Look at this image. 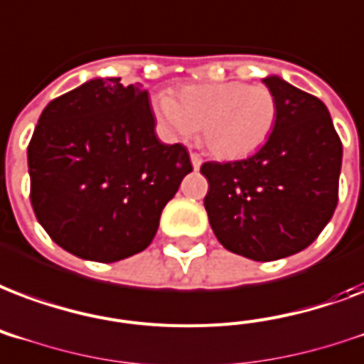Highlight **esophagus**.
I'll return each instance as SVG.
<instances>
[{"mask_svg": "<svg viewBox=\"0 0 364 364\" xmlns=\"http://www.w3.org/2000/svg\"><path fill=\"white\" fill-rule=\"evenodd\" d=\"M190 159H192V165L196 171H198L199 166L203 165V159H201V155H199V153H190Z\"/></svg>", "mask_w": 364, "mask_h": 364, "instance_id": "34e87169", "label": "esophagus"}]
</instances>
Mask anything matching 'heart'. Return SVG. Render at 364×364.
I'll list each match as a JSON object with an SVG mask.
<instances>
[{"instance_id":"obj_1","label":"heart","mask_w":364,"mask_h":364,"mask_svg":"<svg viewBox=\"0 0 364 364\" xmlns=\"http://www.w3.org/2000/svg\"><path fill=\"white\" fill-rule=\"evenodd\" d=\"M155 113L178 140H190L203 128L207 149L218 159H242L259 151L274 130L278 103L267 86L244 82L192 84L174 97L159 95Z\"/></svg>"}]
</instances>
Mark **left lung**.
<instances>
[{"instance_id":"left-lung-1","label":"left lung","mask_w":364,"mask_h":364,"mask_svg":"<svg viewBox=\"0 0 364 364\" xmlns=\"http://www.w3.org/2000/svg\"><path fill=\"white\" fill-rule=\"evenodd\" d=\"M278 103L274 130L255 155L203 163V203L220 244L253 261H276L315 242L334 215L341 141L326 105L280 76L263 78Z\"/></svg>"}]
</instances>
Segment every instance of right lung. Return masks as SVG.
Wrapping results in <instances>:
<instances>
[{
  "instance_id": "add662e5",
  "label": "right lung",
  "mask_w": 364,
  "mask_h": 364,
  "mask_svg": "<svg viewBox=\"0 0 364 364\" xmlns=\"http://www.w3.org/2000/svg\"><path fill=\"white\" fill-rule=\"evenodd\" d=\"M28 172L49 237L80 259L114 263L151 244L192 163L182 144L157 138L141 84L92 78L43 109Z\"/></svg>"
}]
</instances>
